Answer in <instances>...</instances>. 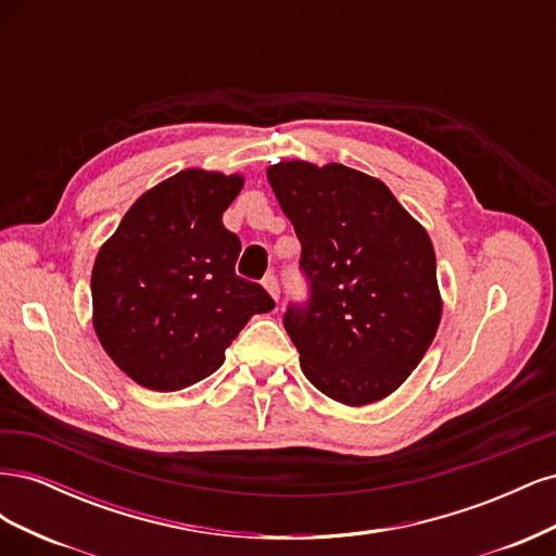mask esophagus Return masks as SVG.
Masks as SVG:
<instances>
[{
  "label": "esophagus",
  "instance_id": "1",
  "mask_svg": "<svg viewBox=\"0 0 556 556\" xmlns=\"http://www.w3.org/2000/svg\"><path fill=\"white\" fill-rule=\"evenodd\" d=\"M264 288H266V292L271 294L274 299H278L280 296V285H278V278L274 276V274H268V276H264Z\"/></svg>",
  "mask_w": 556,
  "mask_h": 556
}]
</instances>
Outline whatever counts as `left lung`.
Returning <instances> with one entry per match:
<instances>
[{"label": "left lung", "instance_id": "1", "mask_svg": "<svg viewBox=\"0 0 556 556\" xmlns=\"http://www.w3.org/2000/svg\"><path fill=\"white\" fill-rule=\"evenodd\" d=\"M266 176L308 282V299L282 315L301 371L345 406L384 399L422 362L441 323L429 233L384 182L350 166L294 160Z\"/></svg>", "mask_w": 556, "mask_h": 556}]
</instances>
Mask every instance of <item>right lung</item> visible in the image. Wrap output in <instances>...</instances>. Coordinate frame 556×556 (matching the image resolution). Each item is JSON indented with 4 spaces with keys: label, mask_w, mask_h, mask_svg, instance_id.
Returning a JSON list of instances; mask_svg holds the SVG:
<instances>
[{
    "label": "right lung",
    "mask_w": 556,
    "mask_h": 556,
    "mask_svg": "<svg viewBox=\"0 0 556 556\" xmlns=\"http://www.w3.org/2000/svg\"><path fill=\"white\" fill-rule=\"evenodd\" d=\"M241 176L180 172L137 199L92 268L94 331L148 390L176 392L223 366L248 319L276 301L237 276L241 241L223 213Z\"/></svg>",
    "instance_id": "right-lung-1"
}]
</instances>
